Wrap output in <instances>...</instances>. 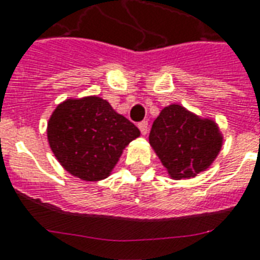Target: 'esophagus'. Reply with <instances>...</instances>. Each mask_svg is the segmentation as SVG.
I'll list each match as a JSON object with an SVG mask.
<instances>
[{"instance_id": "esophagus-1", "label": "esophagus", "mask_w": 260, "mask_h": 260, "mask_svg": "<svg viewBox=\"0 0 260 260\" xmlns=\"http://www.w3.org/2000/svg\"><path fill=\"white\" fill-rule=\"evenodd\" d=\"M147 126H149V122H147V120H142V122L138 123V127H140L141 133H142L143 136L147 133Z\"/></svg>"}]
</instances>
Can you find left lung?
Masks as SVG:
<instances>
[{
  "label": "left lung",
  "mask_w": 260,
  "mask_h": 260,
  "mask_svg": "<svg viewBox=\"0 0 260 260\" xmlns=\"http://www.w3.org/2000/svg\"><path fill=\"white\" fill-rule=\"evenodd\" d=\"M219 128L178 105L161 111L149 134V142L173 178L194 177L205 170L221 149Z\"/></svg>",
  "instance_id": "obj_1"
}]
</instances>
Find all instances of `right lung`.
Instances as JSON below:
<instances>
[{"label": "right lung", "instance_id": "add662e5", "mask_svg": "<svg viewBox=\"0 0 260 260\" xmlns=\"http://www.w3.org/2000/svg\"><path fill=\"white\" fill-rule=\"evenodd\" d=\"M47 133L61 166L86 181L107 177L124 146L141 134L136 124L98 96L63 102L52 114Z\"/></svg>", "mask_w": 260, "mask_h": 260}]
</instances>
